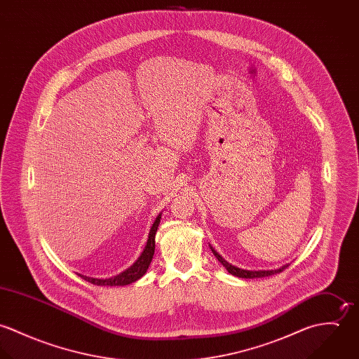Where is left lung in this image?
I'll use <instances>...</instances> for the list:
<instances>
[{"label": "left lung", "mask_w": 359, "mask_h": 359, "mask_svg": "<svg viewBox=\"0 0 359 359\" xmlns=\"http://www.w3.org/2000/svg\"><path fill=\"white\" fill-rule=\"evenodd\" d=\"M210 249H211V252H212V255L217 257V259L226 268V271L229 272V273H232V275H235V276H238V278H245V279H253V278H265V276H271V275H275V273H279V272H282L283 269H286L287 266H289V264H286V265H283V266H280L279 269H271V271H248V269H241V268H236V266H233V265H231V264H228L222 257L219 256L211 246H210Z\"/></svg>", "instance_id": "obj_1"}]
</instances>
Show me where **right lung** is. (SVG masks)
I'll use <instances>...</instances> for the list:
<instances>
[{
	"mask_svg": "<svg viewBox=\"0 0 359 359\" xmlns=\"http://www.w3.org/2000/svg\"><path fill=\"white\" fill-rule=\"evenodd\" d=\"M160 218H161V215H157V218L151 228L149 238H148V242H147V246H145L142 255L128 269H126L124 272L118 273L117 276H113L109 279H95V278H88V276H81V278L93 285H97V286H126V285H130V283L138 280L140 278H142L145 275V272L148 271L151 261L154 258V235H156L157 226L160 224Z\"/></svg>",
	"mask_w": 359,
	"mask_h": 359,
	"instance_id": "add662e5",
	"label": "right lung"
}]
</instances>
